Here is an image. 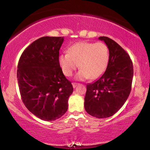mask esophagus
Segmentation results:
<instances>
[{"label":"esophagus","instance_id":"34e87169","mask_svg":"<svg viewBox=\"0 0 150 150\" xmlns=\"http://www.w3.org/2000/svg\"><path fill=\"white\" fill-rule=\"evenodd\" d=\"M72 85H73V88H75V87H77V86L79 85V83H73Z\"/></svg>","mask_w":150,"mask_h":150}]
</instances>
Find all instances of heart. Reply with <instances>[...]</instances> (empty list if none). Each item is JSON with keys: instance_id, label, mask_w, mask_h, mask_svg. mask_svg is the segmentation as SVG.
<instances>
[{"instance_id": "1", "label": "heart", "mask_w": 150, "mask_h": 150, "mask_svg": "<svg viewBox=\"0 0 150 150\" xmlns=\"http://www.w3.org/2000/svg\"><path fill=\"white\" fill-rule=\"evenodd\" d=\"M108 47L103 42H81L71 45L68 54H61L59 64L63 73L70 77L79 66L76 80L95 79L105 72L109 62Z\"/></svg>"}]
</instances>
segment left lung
Wrapping results in <instances>:
<instances>
[{
	"instance_id": "obj_1",
	"label": "left lung",
	"mask_w": 150,
	"mask_h": 150,
	"mask_svg": "<svg viewBox=\"0 0 150 150\" xmlns=\"http://www.w3.org/2000/svg\"><path fill=\"white\" fill-rule=\"evenodd\" d=\"M98 39L108 47L109 62L103 75L87 85L84 105L90 115L104 118L115 115L128 98L134 69L130 56L120 45L106 36Z\"/></svg>"
}]
</instances>
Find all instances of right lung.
Wrapping results in <instances>:
<instances>
[{"label": "right lung", "mask_w": 150, "mask_h": 150, "mask_svg": "<svg viewBox=\"0 0 150 150\" xmlns=\"http://www.w3.org/2000/svg\"><path fill=\"white\" fill-rule=\"evenodd\" d=\"M63 37L40 38L26 47L19 59L17 79L22 102L30 112L45 121L67 112L73 91L59 64Z\"/></svg>", "instance_id": "obj_1"}]
</instances>
